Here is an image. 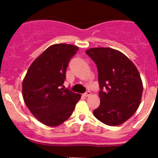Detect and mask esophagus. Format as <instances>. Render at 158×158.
<instances>
[{
  "label": "esophagus",
  "mask_w": 158,
  "mask_h": 158,
  "mask_svg": "<svg viewBox=\"0 0 158 158\" xmlns=\"http://www.w3.org/2000/svg\"><path fill=\"white\" fill-rule=\"evenodd\" d=\"M91 95V92H89V91H87V92H85V93L83 94V95H84V96H85V97H88V96H89V95Z\"/></svg>",
  "instance_id": "esophagus-1"
}]
</instances>
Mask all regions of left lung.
<instances>
[{
  "label": "left lung",
  "instance_id": "1",
  "mask_svg": "<svg viewBox=\"0 0 158 158\" xmlns=\"http://www.w3.org/2000/svg\"><path fill=\"white\" fill-rule=\"evenodd\" d=\"M85 53L98 69L101 102L94 115L107 125H122L135 114L141 102L143 85L136 66L114 49L92 48Z\"/></svg>",
  "mask_w": 158,
  "mask_h": 158
}]
</instances>
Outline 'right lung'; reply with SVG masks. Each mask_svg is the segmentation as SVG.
<instances>
[{
	"mask_svg": "<svg viewBox=\"0 0 158 158\" xmlns=\"http://www.w3.org/2000/svg\"><path fill=\"white\" fill-rule=\"evenodd\" d=\"M78 49L70 44L50 46L33 62L23 81L25 104L47 126H58L67 120L81 98L80 94L61 88L69 62Z\"/></svg>",
	"mask_w": 158,
	"mask_h": 158,
	"instance_id": "1",
	"label": "right lung"
}]
</instances>
